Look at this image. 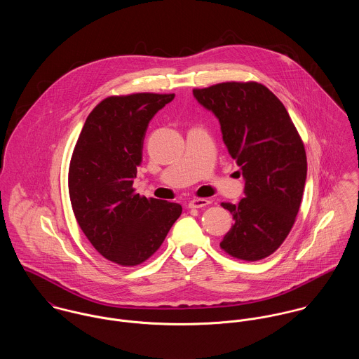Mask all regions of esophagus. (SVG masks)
I'll return each mask as SVG.
<instances>
[{
	"label": "esophagus",
	"instance_id": "34e87169",
	"mask_svg": "<svg viewBox=\"0 0 359 359\" xmlns=\"http://www.w3.org/2000/svg\"><path fill=\"white\" fill-rule=\"evenodd\" d=\"M209 203H210V201L206 198L191 199V201L189 202V208H191V209H198V208H203V206H206V205H209Z\"/></svg>",
	"mask_w": 359,
	"mask_h": 359
}]
</instances>
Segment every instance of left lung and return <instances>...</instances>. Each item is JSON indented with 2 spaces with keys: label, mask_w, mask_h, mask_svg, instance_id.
Wrapping results in <instances>:
<instances>
[{
  "label": "left lung",
  "mask_w": 359,
  "mask_h": 359,
  "mask_svg": "<svg viewBox=\"0 0 359 359\" xmlns=\"http://www.w3.org/2000/svg\"><path fill=\"white\" fill-rule=\"evenodd\" d=\"M199 103L219 118L229 154L245 179L237 205L223 202L236 223L220 242L234 259L257 262L289 236L303 198L307 157L303 140L278 97L256 81L196 88Z\"/></svg>",
  "instance_id": "1"
}]
</instances>
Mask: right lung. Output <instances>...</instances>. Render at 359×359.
<instances>
[{
    "label": "right lung",
    "mask_w": 359,
    "mask_h": 359,
    "mask_svg": "<svg viewBox=\"0 0 359 359\" xmlns=\"http://www.w3.org/2000/svg\"><path fill=\"white\" fill-rule=\"evenodd\" d=\"M175 93L103 99L88 116L69 166V194L82 233L107 260L133 267L160 249L182 215L176 202L132 187L149 122Z\"/></svg>",
    "instance_id": "add662e5"
}]
</instances>
